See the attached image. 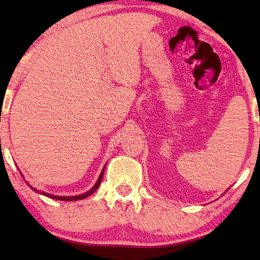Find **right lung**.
I'll return each instance as SVG.
<instances>
[{
  "label": "right lung",
  "instance_id": "add662e5",
  "mask_svg": "<svg viewBox=\"0 0 260 260\" xmlns=\"http://www.w3.org/2000/svg\"><path fill=\"white\" fill-rule=\"evenodd\" d=\"M105 169V167H104ZM104 169H103V171H102V173H101V175H100V178H99V180H98V182L95 183V186L90 189L89 191H87V192H85V193H82V195H79V196H55V195H50V193H47V192H42V191H40V190H37V189L35 188H33L32 186H28L33 189L34 191H37V192H40V193H42V195H45V196H47V197H49V199H54V200H59V201H78V200H82V199H86V197H88L89 195H91V193H94L96 190H98V188L100 187V184H101V181H102V178H103V173H104Z\"/></svg>",
  "mask_w": 260,
  "mask_h": 260
}]
</instances>
